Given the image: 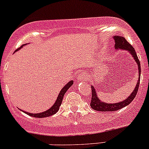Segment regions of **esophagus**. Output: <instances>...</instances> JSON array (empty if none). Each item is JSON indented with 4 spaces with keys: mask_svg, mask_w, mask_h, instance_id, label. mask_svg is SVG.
I'll return each instance as SVG.
<instances>
[{
    "mask_svg": "<svg viewBox=\"0 0 149 149\" xmlns=\"http://www.w3.org/2000/svg\"><path fill=\"white\" fill-rule=\"evenodd\" d=\"M78 78H79V79L80 81H83L84 79H86V74L85 73H81L79 74Z\"/></svg>",
    "mask_w": 149,
    "mask_h": 149,
    "instance_id": "34e87169",
    "label": "esophagus"
}]
</instances>
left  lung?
Instances as JSON below:
<instances>
[{
  "label": "left lung",
  "instance_id": "left-lung-1",
  "mask_svg": "<svg viewBox=\"0 0 149 149\" xmlns=\"http://www.w3.org/2000/svg\"><path fill=\"white\" fill-rule=\"evenodd\" d=\"M113 39L115 40V48L116 49H124V50H127L130 53L133 58H134L135 61L136 62L138 65V69H139V80H138L137 84H136V87H135L134 90L133 92L131 93L130 96L125 100H123V102H120L117 103H106L104 102L101 101L100 99L97 97V91H96L95 88L94 86H91V93H92V96H91V107L93 109L97 111H100V112H112V111L119 110L122 109L123 107H125L129 104L131 103V102L134 100L136 97V94H137L138 90L139 88L140 84V78H141V63L138 58L137 55H136V50L134 49L133 47H132L131 45L128 43V42L125 40V38L120 36H114Z\"/></svg>",
  "mask_w": 149,
  "mask_h": 149
}]
</instances>
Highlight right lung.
Instances as JSON below:
<instances>
[{"mask_svg": "<svg viewBox=\"0 0 149 149\" xmlns=\"http://www.w3.org/2000/svg\"><path fill=\"white\" fill-rule=\"evenodd\" d=\"M24 45H22L20 47L18 48V49H16L15 52H16V51H18L19 49H20L21 48L23 47V46H24ZM73 81H69L68 83L66 84V85L64 86L63 88L61 90V91H60L59 94H58V97H57V100H56V101H55V104H54L52 105V106L49 109H47V110L45 111V112H40V113H29V112H24V111H23V112H25L26 115H29V116L34 117V118H47V117H49V116H52V115H55V113H57V112L58 111V109H60V107H61V104H62L63 98V97H64V94H65V92L67 91V90L68 89V88H70L72 85H73ZM20 110H22V109H20Z\"/></svg>", "mask_w": 149, "mask_h": 149, "instance_id": "add662e5", "label": "right lung"}]
</instances>
